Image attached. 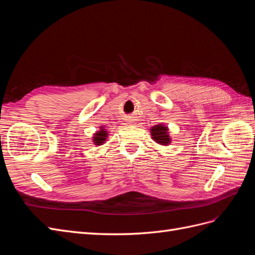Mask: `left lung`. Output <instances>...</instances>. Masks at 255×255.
<instances>
[{
    "label": "left lung",
    "instance_id": "8db88e82",
    "mask_svg": "<svg viewBox=\"0 0 255 255\" xmlns=\"http://www.w3.org/2000/svg\"><path fill=\"white\" fill-rule=\"evenodd\" d=\"M151 136L157 143H160L163 145H167L171 141L170 137H169V134H168V128L164 125L154 126L151 128Z\"/></svg>",
    "mask_w": 255,
    "mask_h": 255
}]
</instances>
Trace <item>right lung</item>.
Here are the masks:
<instances>
[{"instance_id":"right-lung-1","label":"right lung","mask_w":255,"mask_h":255,"mask_svg":"<svg viewBox=\"0 0 255 255\" xmlns=\"http://www.w3.org/2000/svg\"><path fill=\"white\" fill-rule=\"evenodd\" d=\"M106 137H107V132H106V130H105L104 128H101V129H100L99 132H97V133L95 134V137H94V142H95V144L101 145L102 143H104V141H105V139H106Z\"/></svg>"}]
</instances>
